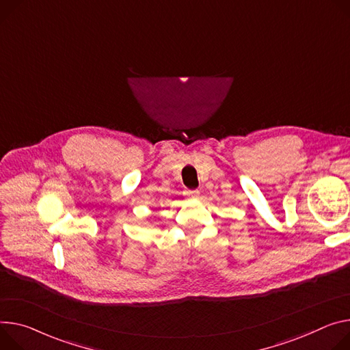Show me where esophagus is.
<instances>
[{
  "label": "esophagus",
  "mask_w": 350,
  "mask_h": 350,
  "mask_svg": "<svg viewBox=\"0 0 350 350\" xmlns=\"http://www.w3.org/2000/svg\"><path fill=\"white\" fill-rule=\"evenodd\" d=\"M188 198H197L200 196V191L198 189H187V191L184 193Z\"/></svg>",
  "instance_id": "1"
}]
</instances>
